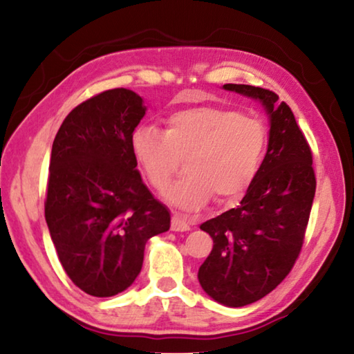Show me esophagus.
Instances as JSON below:
<instances>
[{
    "instance_id": "34e87169",
    "label": "esophagus",
    "mask_w": 354,
    "mask_h": 354,
    "mask_svg": "<svg viewBox=\"0 0 354 354\" xmlns=\"http://www.w3.org/2000/svg\"><path fill=\"white\" fill-rule=\"evenodd\" d=\"M190 230V225L187 223V221H185L183 217H179L178 214H175L171 217V231H176V232H179V231H189Z\"/></svg>"
}]
</instances>
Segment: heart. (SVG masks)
I'll list each match as a JSON object with an SVG mask.
<instances>
[{"instance_id":"b5f03b06","label":"heart","mask_w":354,"mask_h":354,"mask_svg":"<svg viewBox=\"0 0 354 354\" xmlns=\"http://www.w3.org/2000/svg\"><path fill=\"white\" fill-rule=\"evenodd\" d=\"M133 154L148 183L164 192L185 160L187 176L167 192L173 205L196 211L214 196L234 203L253 184L267 147L266 127L257 118L220 106H198L171 113L165 133L139 128Z\"/></svg>"}]
</instances>
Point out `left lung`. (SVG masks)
Returning a JSON list of instances; mask_svg holds the SVG:
<instances>
[{
  "instance_id": "obj_1",
  "label": "left lung",
  "mask_w": 354,
  "mask_h": 354,
  "mask_svg": "<svg viewBox=\"0 0 354 354\" xmlns=\"http://www.w3.org/2000/svg\"><path fill=\"white\" fill-rule=\"evenodd\" d=\"M223 88L259 100L270 115L267 154L241 205L200 226L214 241L198 270L201 287L215 301L242 308L270 293L295 266L317 183L313 151L290 107L262 87Z\"/></svg>"
}]
</instances>
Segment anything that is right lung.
<instances>
[{
  "label": "right lung",
  "mask_w": 354,
  "mask_h": 354,
  "mask_svg": "<svg viewBox=\"0 0 354 354\" xmlns=\"http://www.w3.org/2000/svg\"><path fill=\"white\" fill-rule=\"evenodd\" d=\"M145 111L133 91H104L77 104L53 142L45 220L65 273L92 297L128 289L148 239L170 227L131 147Z\"/></svg>",
  "instance_id": "add662e5"
}]
</instances>
